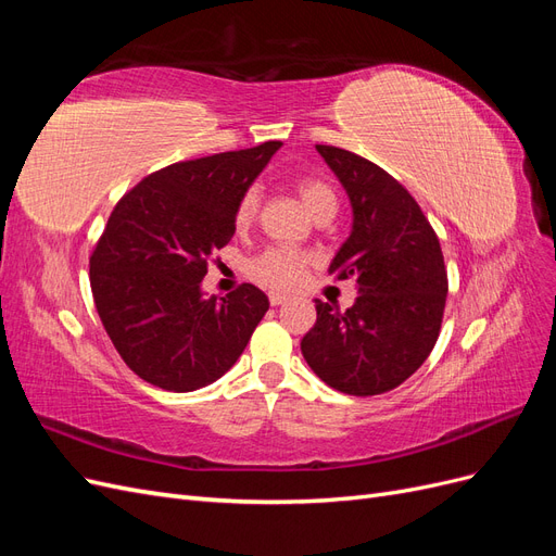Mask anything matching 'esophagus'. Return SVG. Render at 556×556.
<instances>
[{
	"instance_id": "esophagus-1",
	"label": "esophagus",
	"mask_w": 556,
	"mask_h": 556,
	"mask_svg": "<svg viewBox=\"0 0 556 556\" xmlns=\"http://www.w3.org/2000/svg\"><path fill=\"white\" fill-rule=\"evenodd\" d=\"M268 301H271V306H280V304H285V301H288V294L271 292V294H268Z\"/></svg>"
}]
</instances>
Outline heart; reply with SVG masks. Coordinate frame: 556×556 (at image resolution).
<instances>
[{"label":"heart","mask_w":556,"mask_h":556,"mask_svg":"<svg viewBox=\"0 0 556 556\" xmlns=\"http://www.w3.org/2000/svg\"><path fill=\"white\" fill-rule=\"evenodd\" d=\"M296 192L313 217L336 213V204H339V201H336V192L331 185L325 182L323 178L301 176L296 180ZM257 213H260V192L255 188H250L237 201L233 223H237V227L241 229L250 227L255 223ZM308 266H311V255H306V252L290 250V248H268L262 252V255H257L250 262L248 274L257 282L266 285V288L290 290L301 282Z\"/></svg>","instance_id":"heart-1"}]
</instances>
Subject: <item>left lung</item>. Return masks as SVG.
I'll list each match as a JSON object with an SVG mask.
<instances>
[{
  "mask_svg": "<svg viewBox=\"0 0 556 556\" xmlns=\"http://www.w3.org/2000/svg\"><path fill=\"white\" fill-rule=\"evenodd\" d=\"M315 148L352 204V231L329 274L355 280L359 296L348 311L315 299L317 319L301 352L333 390L384 394L408 380L439 341L447 299L443 250L394 176L350 150Z\"/></svg>",
  "mask_w": 556,
  "mask_h": 556,
  "instance_id": "left-lung-1",
  "label": "left lung"
}]
</instances>
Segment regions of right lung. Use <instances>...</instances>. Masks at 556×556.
<instances>
[{
  "mask_svg": "<svg viewBox=\"0 0 556 556\" xmlns=\"http://www.w3.org/2000/svg\"><path fill=\"white\" fill-rule=\"evenodd\" d=\"M280 146L169 164L115 204L92 250L90 288L117 355L141 380L194 392L241 357L268 311L266 294L243 282L206 299L201 280L237 231V201Z\"/></svg>",
  "mask_w": 556,
  "mask_h": 556,
  "instance_id": "right-lung-1",
  "label": "right lung"
}]
</instances>
